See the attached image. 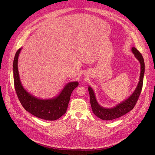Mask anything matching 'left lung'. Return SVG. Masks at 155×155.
<instances>
[{
  "mask_svg": "<svg viewBox=\"0 0 155 155\" xmlns=\"http://www.w3.org/2000/svg\"><path fill=\"white\" fill-rule=\"evenodd\" d=\"M133 53L134 56L139 61L140 64V74L139 77V83L133 92L128 98L125 99L124 101L116 105L115 107L112 108H105L101 106L97 101L94 92L91 86H88V91H89L90 97V103L92 108V110L94 115L98 118L103 120H111L121 117V116L128 113L136 104L139 97L140 94L143 77L145 73V63L141 53L135 48L132 47L131 50Z\"/></svg>",
  "mask_w": 155,
  "mask_h": 155,
  "instance_id": "obj_1",
  "label": "left lung"
}]
</instances>
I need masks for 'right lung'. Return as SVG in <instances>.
Instances as JSON below:
<instances>
[{"instance_id": "obj_1", "label": "right lung", "mask_w": 155, "mask_h": 155, "mask_svg": "<svg viewBox=\"0 0 155 155\" xmlns=\"http://www.w3.org/2000/svg\"><path fill=\"white\" fill-rule=\"evenodd\" d=\"M22 48L16 53L13 64V78L15 91L18 97L26 110L37 118L54 121L61 117L67 110L71 95L78 85V81H71L66 84L59 94L53 98L42 99L28 93L21 84L18 68V57Z\"/></svg>"}]
</instances>
